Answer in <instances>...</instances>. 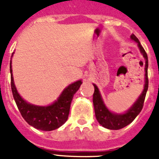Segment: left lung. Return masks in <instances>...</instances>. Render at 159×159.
<instances>
[{"instance_id": "8db88e82", "label": "left lung", "mask_w": 159, "mask_h": 159, "mask_svg": "<svg viewBox=\"0 0 159 159\" xmlns=\"http://www.w3.org/2000/svg\"><path fill=\"white\" fill-rule=\"evenodd\" d=\"M131 39H133L138 43L139 48L141 53L143 54V57L145 58V83L144 87L141 95L139 97L138 100L134 102V104L124 114H115L111 112L107 109L106 105L102 101V96L99 92L98 87L95 84H93L95 87L94 94H93V105H94L95 115L97 117V121L100 125L103 127L109 129H120L126 125H128L132 121L136 118V116L140 113L143 106V102L145 99L146 93L148 91V56L145 50L143 49L142 45L139 43V40L134 34H131Z\"/></svg>"}]
</instances>
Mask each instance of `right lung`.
<instances>
[{
	"label": "right lung",
	"mask_w": 159,
	"mask_h": 159,
	"mask_svg": "<svg viewBox=\"0 0 159 159\" xmlns=\"http://www.w3.org/2000/svg\"><path fill=\"white\" fill-rule=\"evenodd\" d=\"M10 71L11 91L14 99L21 116L30 125L40 130L51 131L59 128L67 121L73 96L82 83L81 80L66 87L54 103L47 106H39L26 102L18 93L14 83L11 61Z\"/></svg>",
	"instance_id": "obj_1"
}]
</instances>
